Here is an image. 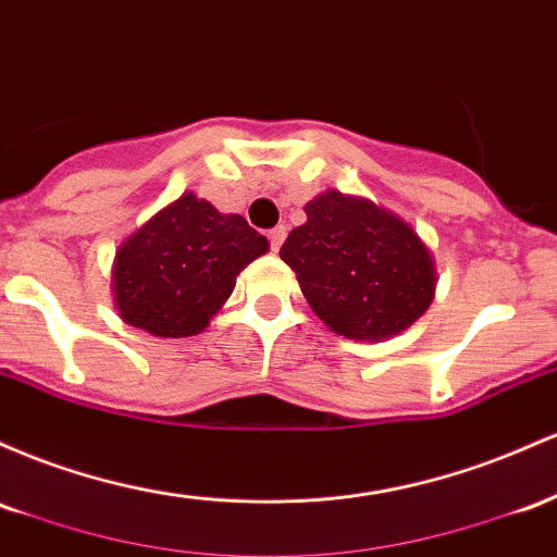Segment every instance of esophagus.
<instances>
[{
  "instance_id": "34e87169",
  "label": "esophagus",
  "mask_w": 557,
  "mask_h": 557,
  "mask_svg": "<svg viewBox=\"0 0 557 557\" xmlns=\"http://www.w3.org/2000/svg\"><path fill=\"white\" fill-rule=\"evenodd\" d=\"M268 239H271L273 252H278L281 245H284V239H286V226H276V228L268 231Z\"/></svg>"
}]
</instances>
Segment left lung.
<instances>
[{
	"label": "left lung",
	"mask_w": 557,
	"mask_h": 557,
	"mask_svg": "<svg viewBox=\"0 0 557 557\" xmlns=\"http://www.w3.org/2000/svg\"><path fill=\"white\" fill-rule=\"evenodd\" d=\"M305 215L308 221L292 231L278 255L334 334L384 342L429 310L436 292L434 255L397 212L329 189L305 205Z\"/></svg>",
	"instance_id": "8db88e82"
}]
</instances>
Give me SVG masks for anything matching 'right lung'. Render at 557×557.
<instances>
[{
  "label": "right lung",
  "instance_id": "add662e5",
  "mask_svg": "<svg viewBox=\"0 0 557 557\" xmlns=\"http://www.w3.org/2000/svg\"><path fill=\"white\" fill-rule=\"evenodd\" d=\"M268 247L245 218L186 191L117 247L112 299L128 326L160 339L195 336L226 305L236 276Z\"/></svg>",
  "mask_w": 557,
  "mask_h": 557
}]
</instances>
